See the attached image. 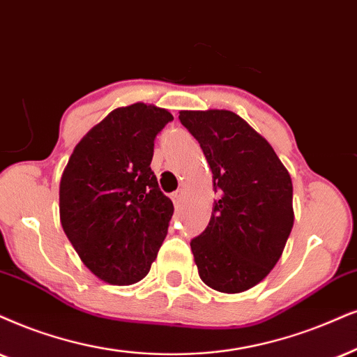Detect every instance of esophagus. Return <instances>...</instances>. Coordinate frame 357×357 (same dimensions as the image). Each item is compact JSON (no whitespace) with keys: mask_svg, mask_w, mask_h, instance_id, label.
<instances>
[{"mask_svg":"<svg viewBox=\"0 0 357 357\" xmlns=\"http://www.w3.org/2000/svg\"><path fill=\"white\" fill-rule=\"evenodd\" d=\"M183 196H184V191H183V189H178V191H176V192L173 194V201H174V204H176V206L181 204Z\"/></svg>","mask_w":357,"mask_h":357,"instance_id":"34e87169","label":"esophagus"}]
</instances>
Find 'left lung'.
I'll return each instance as SVG.
<instances>
[{"label": "left lung", "mask_w": 357, "mask_h": 357, "mask_svg": "<svg viewBox=\"0 0 357 357\" xmlns=\"http://www.w3.org/2000/svg\"><path fill=\"white\" fill-rule=\"evenodd\" d=\"M179 120L199 142L219 199L206 231L191 241L202 282L241 293L270 273L290 236L293 184L273 148L231 110H181Z\"/></svg>", "instance_id": "8db88e82"}]
</instances>
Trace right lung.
I'll use <instances>...</instances> for the list:
<instances>
[{
    "mask_svg": "<svg viewBox=\"0 0 357 357\" xmlns=\"http://www.w3.org/2000/svg\"><path fill=\"white\" fill-rule=\"evenodd\" d=\"M171 120L150 103L115 108L80 139L62 173V229L85 267L110 285L145 278L168 234L174 206L150 165Z\"/></svg>",
    "mask_w": 357,
    "mask_h": 357,
    "instance_id": "right-lung-1",
    "label": "right lung"
}]
</instances>
